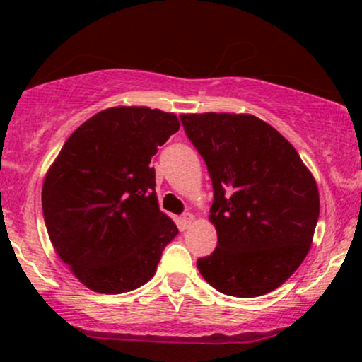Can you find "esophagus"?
<instances>
[{
	"label": "esophagus",
	"instance_id": "obj_1",
	"mask_svg": "<svg viewBox=\"0 0 362 362\" xmlns=\"http://www.w3.org/2000/svg\"><path fill=\"white\" fill-rule=\"evenodd\" d=\"M194 221H195V216L192 213H187V214L182 216V226H184V228L192 226Z\"/></svg>",
	"mask_w": 362,
	"mask_h": 362
}]
</instances>
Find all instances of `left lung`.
<instances>
[{
	"mask_svg": "<svg viewBox=\"0 0 362 362\" xmlns=\"http://www.w3.org/2000/svg\"><path fill=\"white\" fill-rule=\"evenodd\" d=\"M213 180L209 221L218 247L197 260L219 293L277 289L308 255L320 214L315 177L281 132L252 114H182Z\"/></svg>",
	"mask_w": 362,
	"mask_h": 362,
	"instance_id": "1",
	"label": "left lung"
}]
</instances>
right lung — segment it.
<instances>
[{
  "instance_id": "add662e5",
  "label": "right lung",
  "mask_w": 362,
  "mask_h": 362,
  "mask_svg": "<svg viewBox=\"0 0 362 362\" xmlns=\"http://www.w3.org/2000/svg\"><path fill=\"white\" fill-rule=\"evenodd\" d=\"M178 129L172 112L110 107L69 136L45 173L42 211L54 250L95 293L146 284L178 235L158 206L149 167Z\"/></svg>"
}]
</instances>
